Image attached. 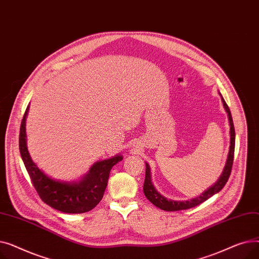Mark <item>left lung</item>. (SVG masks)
Returning <instances> with one entry per match:
<instances>
[{"label":"left lung","mask_w":259,"mask_h":259,"mask_svg":"<svg viewBox=\"0 0 259 259\" xmlns=\"http://www.w3.org/2000/svg\"><path fill=\"white\" fill-rule=\"evenodd\" d=\"M224 107L226 109V111L229 116V121H230V137H231V142H230V150H229V155L227 159V164L224 169V172L221 176V179L217 181V183L208 189L206 192H203L200 196L193 198L191 200H187V201H175V200H170L167 199L166 197L161 196L156 190L153 187L151 183V175H150V167H149L148 164H146V174H145V182H144V193L146 197L150 200L154 206L157 208L164 210V211H179V210H186L196 207L200 205L201 202L206 201L208 198L213 196L214 194L219 193L221 190L225 187L227 184L231 171H232V166H233V161H234V149H235V130H234V124H233V119L232 115H231L230 109L225 102V100L222 98Z\"/></svg>","instance_id":"8db88e82"}]
</instances>
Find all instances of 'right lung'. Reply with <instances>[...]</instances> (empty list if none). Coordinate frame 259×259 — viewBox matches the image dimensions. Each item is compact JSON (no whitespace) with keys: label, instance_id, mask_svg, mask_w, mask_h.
Segmentation results:
<instances>
[{"label":"right lung","instance_id":"right-lung-1","mask_svg":"<svg viewBox=\"0 0 259 259\" xmlns=\"http://www.w3.org/2000/svg\"><path fill=\"white\" fill-rule=\"evenodd\" d=\"M27 112H28V107L21 122L19 147L25 168L40 199L53 209L64 213L78 214L92 210L104 196L110 170L122 159V156L116 155L112 158L97 162L79 183L54 181L36 167L27 150L25 131Z\"/></svg>","mask_w":259,"mask_h":259}]
</instances>
